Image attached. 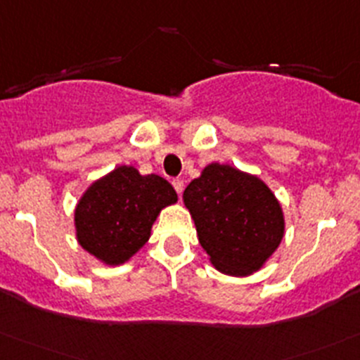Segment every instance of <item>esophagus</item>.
Masks as SVG:
<instances>
[{
    "label": "esophagus",
    "mask_w": 360,
    "mask_h": 360,
    "mask_svg": "<svg viewBox=\"0 0 360 360\" xmlns=\"http://www.w3.org/2000/svg\"><path fill=\"white\" fill-rule=\"evenodd\" d=\"M173 187H174V191L178 193V196H182V193H184V180H182V178H174Z\"/></svg>",
    "instance_id": "esophagus-1"
}]
</instances>
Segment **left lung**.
<instances>
[{
	"instance_id": "left-lung-1",
	"label": "left lung",
	"mask_w": 360,
	"mask_h": 360,
	"mask_svg": "<svg viewBox=\"0 0 360 360\" xmlns=\"http://www.w3.org/2000/svg\"><path fill=\"white\" fill-rule=\"evenodd\" d=\"M201 248L219 272H256L285 237V217L272 191L255 174L212 162L184 191Z\"/></svg>"
}]
</instances>
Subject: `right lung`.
I'll list each match as a JSON object with an SVG mask.
<instances>
[{"mask_svg": "<svg viewBox=\"0 0 360 360\" xmlns=\"http://www.w3.org/2000/svg\"><path fill=\"white\" fill-rule=\"evenodd\" d=\"M173 186L159 174L118 166L91 184L75 207V237L105 265L129 262L148 242L164 207L176 203Z\"/></svg>", "mask_w": 360, "mask_h": 360, "instance_id": "right-lung-1", "label": "right lung"}]
</instances>
